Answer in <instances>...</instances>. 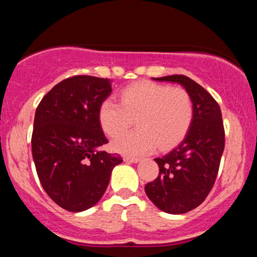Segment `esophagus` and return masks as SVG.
<instances>
[{"label": "esophagus", "mask_w": 257, "mask_h": 257, "mask_svg": "<svg viewBox=\"0 0 257 257\" xmlns=\"http://www.w3.org/2000/svg\"><path fill=\"white\" fill-rule=\"evenodd\" d=\"M124 162L125 163H138V162H140V158H135V157H128V156H125L124 158Z\"/></svg>", "instance_id": "obj_1"}]
</instances>
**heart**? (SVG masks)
Masks as SVG:
<instances>
[{
    "instance_id": "obj_1",
    "label": "heart",
    "mask_w": 257,
    "mask_h": 257,
    "mask_svg": "<svg viewBox=\"0 0 257 257\" xmlns=\"http://www.w3.org/2000/svg\"><path fill=\"white\" fill-rule=\"evenodd\" d=\"M120 102L108 98L99 107V122L108 137H117L137 119V131L112 141L113 150L140 156L156 147L168 150L184 140L192 125L193 102L182 88L144 81L120 91Z\"/></svg>"
}]
</instances>
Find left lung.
I'll return each mask as SVG.
<instances>
[{"mask_svg": "<svg viewBox=\"0 0 257 257\" xmlns=\"http://www.w3.org/2000/svg\"><path fill=\"white\" fill-rule=\"evenodd\" d=\"M179 83L193 102V120L179 146L156 158L159 174L145 186L150 200L168 214H185L204 202L219 172L225 149L220 106L202 85L184 75L153 78Z\"/></svg>", "mask_w": 257, "mask_h": 257, "instance_id": "8db88e82", "label": "left lung"}]
</instances>
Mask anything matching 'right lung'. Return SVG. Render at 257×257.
Listing matches in <instances>:
<instances>
[{
    "label": "right lung",
    "mask_w": 257,
    "mask_h": 257,
    "mask_svg": "<svg viewBox=\"0 0 257 257\" xmlns=\"http://www.w3.org/2000/svg\"><path fill=\"white\" fill-rule=\"evenodd\" d=\"M111 91L110 79L73 76L54 85L36 108L32 158L44 191L65 210L79 213L95 205L112 169L123 162L101 151L108 141L99 107Z\"/></svg>",
    "instance_id": "right-lung-1"
}]
</instances>
